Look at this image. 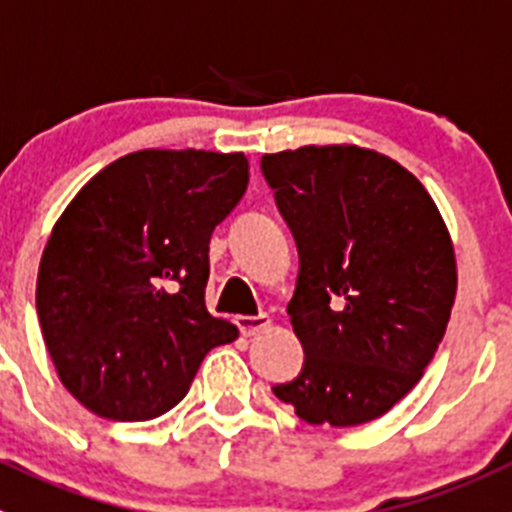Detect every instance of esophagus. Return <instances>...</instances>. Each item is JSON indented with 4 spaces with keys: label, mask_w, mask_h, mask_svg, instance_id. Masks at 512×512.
<instances>
[{
    "label": "esophagus",
    "mask_w": 512,
    "mask_h": 512,
    "mask_svg": "<svg viewBox=\"0 0 512 512\" xmlns=\"http://www.w3.org/2000/svg\"><path fill=\"white\" fill-rule=\"evenodd\" d=\"M270 324H273V319H270L267 313H260V316H237V326L245 336L260 334V331H265Z\"/></svg>",
    "instance_id": "1"
}]
</instances>
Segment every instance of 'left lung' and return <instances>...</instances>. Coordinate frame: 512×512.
Segmentation results:
<instances>
[{
	"label": "left lung",
	"mask_w": 512,
	"mask_h": 512,
	"mask_svg": "<svg viewBox=\"0 0 512 512\" xmlns=\"http://www.w3.org/2000/svg\"><path fill=\"white\" fill-rule=\"evenodd\" d=\"M260 163L301 257L288 316L306 362L273 393L313 426L375 421L444 339L457 298L449 229L423 183L367 147L306 145Z\"/></svg>",
	"instance_id": "left-lung-1"
}]
</instances>
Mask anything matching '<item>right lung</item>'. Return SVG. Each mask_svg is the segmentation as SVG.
<instances>
[{"label":"right lung","mask_w":512,"mask_h":512,"mask_svg":"<svg viewBox=\"0 0 512 512\" xmlns=\"http://www.w3.org/2000/svg\"><path fill=\"white\" fill-rule=\"evenodd\" d=\"M250 181L242 153L137 150L99 170L55 222L35 288L68 393L109 421L186 398L237 326L206 311L209 242Z\"/></svg>","instance_id":"right-lung-1"}]
</instances>
